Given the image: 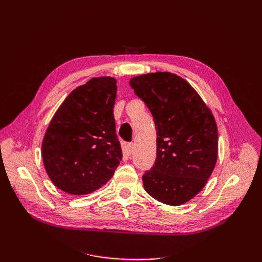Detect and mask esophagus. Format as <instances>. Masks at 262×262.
<instances>
[{
    "instance_id": "1",
    "label": "esophagus",
    "mask_w": 262,
    "mask_h": 262,
    "mask_svg": "<svg viewBox=\"0 0 262 262\" xmlns=\"http://www.w3.org/2000/svg\"><path fill=\"white\" fill-rule=\"evenodd\" d=\"M132 152H133V144L129 143L128 145H126V153L132 154Z\"/></svg>"
}]
</instances>
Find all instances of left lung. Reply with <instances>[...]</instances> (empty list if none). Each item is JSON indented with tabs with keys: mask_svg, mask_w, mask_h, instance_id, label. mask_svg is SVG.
Here are the masks:
<instances>
[{
	"mask_svg": "<svg viewBox=\"0 0 262 262\" xmlns=\"http://www.w3.org/2000/svg\"><path fill=\"white\" fill-rule=\"evenodd\" d=\"M155 122L157 156L144 173L145 191L162 203L181 205L207 185L219 152L217 125L211 109L185 78L156 72L130 78Z\"/></svg>",
	"mask_w": 262,
	"mask_h": 262,
	"instance_id": "8db88e82",
	"label": "left lung"
}]
</instances>
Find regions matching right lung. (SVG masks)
Here are the masks:
<instances>
[{"label": "right lung", "mask_w": 262, "mask_h": 262, "mask_svg": "<svg viewBox=\"0 0 262 262\" xmlns=\"http://www.w3.org/2000/svg\"><path fill=\"white\" fill-rule=\"evenodd\" d=\"M117 80L93 77L69 94L47 128L43 166L55 187L73 195L89 194L112 179L122 160L114 106Z\"/></svg>", "instance_id": "1"}]
</instances>
